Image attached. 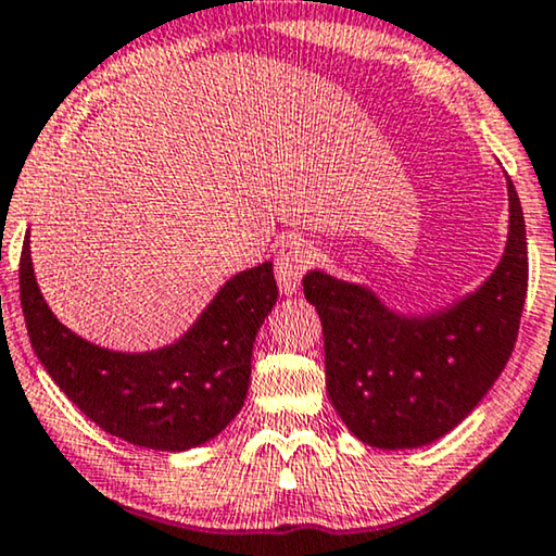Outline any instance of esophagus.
<instances>
[{
	"label": "esophagus",
	"instance_id": "1",
	"mask_svg": "<svg viewBox=\"0 0 556 556\" xmlns=\"http://www.w3.org/2000/svg\"><path fill=\"white\" fill-rule=\"evenodd\" d=\"M309 258H313V251L305 247L302 241H287L277 254V285L282 294H298L302 274H305Z\"/></svg>",
	"mask_w": 556,
	"mask_h": 556
}]
</instances>
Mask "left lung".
Returning <instances> with one entry per match:
<instances>
[{
  "label": "left lung",
  "mask_w": 556,
  "mask_h": 556,
  "mask_svg": "<svg viewBox=\"0 0 556 556\" xmlns=\"http://www.w3.org/2000/svg\"><path fill=\"white\" fill-rule=\"evenodd\" d=\"M508 236L491 277L432 313H399L371 287L309 269L325 338V389L343 425L379 450L425 447L455 429L514 351L529 282L527 226L506 175Z\"/></svg>",
  "instance_id": "left-lung-1"
}]
</instances>
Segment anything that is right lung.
<instances>
[{"instance_id":"1","label":"right lung","mask_w":556,"mask_h":556,"mask_svg":"<svg viewBox=\"0 0 556 556\" xmlns=\"http://www.w3.org/2000/svg\"><path fill=\"white\" fill-rule=\"evenodd\" d=\"M277 294L271 262H264L233 274L175 343L111 351L58 320L37 287L29 233L22 243V313L50 379L103 432L162 453L205 445L241 412L254 340Z\"/></svg>"}]
</instances>
